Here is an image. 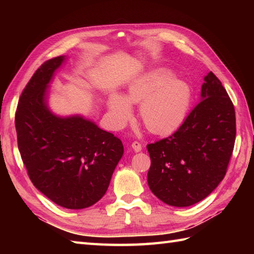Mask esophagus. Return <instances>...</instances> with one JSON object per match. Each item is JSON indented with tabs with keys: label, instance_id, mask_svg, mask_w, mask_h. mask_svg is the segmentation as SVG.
Instances as JSON below:
<instances>
[{
	"label": "esophagus",
	"instance_id": "obj_1",
	"mask_svg": "<svg viewBox=\"0 0 254 254\" xmlns=\"http://www.w3.org/2000/svg\"><path fill=\"white\" fill-rule=\"evenodd\" d=\"M131 147H132L134 152H136V153L141 152V150H142V145L139 142H133L132 145H131Z\"/></svg>",
	"mask_w": 254,
	"mask_h": 254
}]
</instances>
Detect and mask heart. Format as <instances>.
Here are the masks:
<instances>
[{
    "label": "heart",
    "mask_w": 254,
    "mask_h": 254,
    "mask_svg": "<svg viewBox=\"0 0 254 254\" xmlns=\"http://www.w3.org/2000/svg\"><path fill=\"white\" fill-rule=\"evenodd\" d=\"M193 99L191 85L175 77L168 67L154 68L134 78L122 95L108 98V118L120 127L131 115V105H138V117L150 133L165 135L178 130L186 121Z\"/></svg>",
    "instance_id": "1"
}]
</instances>
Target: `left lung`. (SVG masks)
<instances>
[{
  "mask_svg": "<svg viewBox=\"0 0 254 254\" xmlns=\"http://www.w3.org/2000/svg\"><path fill=\"white\" fill-rule=\"evenodd\" d=\"M236 139L235 108L215 75L204 77L201 101L182 126L148 144V187L164 203L187 207L212 193L224 179Z\"/></svg>",
  "mask_w": 254,
  "mask_h": 254,
  "instance_id": "left-lung-1",
  "label": "left lung"
}]
</instances>
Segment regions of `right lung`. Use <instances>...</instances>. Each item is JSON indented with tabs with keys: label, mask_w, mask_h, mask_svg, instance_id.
Here are the masks:
<instances>
[{
	"label": "right lung",
	"mask_w": 254,
	"mask_h": 254,
	"mask_svg": "<svg viewBox=\"0 0 254 254\" xmlns=\"http://www.w3.org/2000/svg\"><path fill=\"white\" fill-rule=\"evenodd\" d=\"M65 56L45 62L26 85L15 116L18 149L34 186L52 202L82 209L105 195L124 148L112 133L83 116L60 117L48 88Z\"/></svg>",
	"instance_id": "obj_1"
}]
</instances>
